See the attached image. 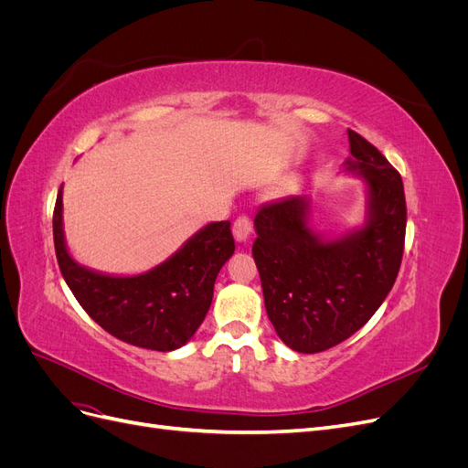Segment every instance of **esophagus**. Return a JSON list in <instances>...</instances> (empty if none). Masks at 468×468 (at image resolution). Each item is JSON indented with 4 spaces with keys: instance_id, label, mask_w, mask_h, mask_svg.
I'll return each mask as SVG.
<instances>
[{
    "instance_id": "1",
    "label": "esophagus",
    "mask_w": 468,
    "mask_h": 468,
    "mask_svg": "<svg viewBox=\"0 0 468 468\" xmlns=\"http://www.w3.org/2000/svg\"><path fill=\"white\" fill-rule=\"evenodd\" d=\"M232 232L236 242H248L251 236V220L248 217H238L232 226Z\"/></svg>"
}]
</instances>
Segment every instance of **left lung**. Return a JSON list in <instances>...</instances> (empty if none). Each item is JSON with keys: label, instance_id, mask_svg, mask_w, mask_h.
I'll return each mask as SVG.
<instances>
[{"label": "left lung", "instance_id": "8db88e82", "mask_svg": "<svg viewBox=\"0 0 468 468\" xmlns=\"http://www.w3.org/2000/svg\"><path fill=\"white\" fill-rule=\"evenodd\" d=\"M349 158L342 174L365 189L363 222L342 234L314 229L310 195L258 210L256 260L267 316L281 342L320 353L369 322L399 275L406 199L402 177L371 143L347 129Z\"/></svg>", "mask_w": 468, "mask_h": 468}]
</instances>
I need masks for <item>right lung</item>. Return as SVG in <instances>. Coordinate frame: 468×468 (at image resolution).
<instances>
[{
	"label": "right lung",
	"mask_w": 468,
	"mask_h": 468,
	"mask_svg": "<svg viewBox=\"0 0 468 468\" xmlns=\"http://www.w3.org/2000/svg\"><path fill=\"white\" fill-rule=\"evenodd\" d=\"M52 232L62 277L81 308L121 342L154 351H176L199 330L212 303L217 275L234 253L230 222L220 220L205 224L148 271H97L69 253L62 187L56 197Z\"/></svg>",
	"instance_id": "add662e5"
}]
</instances>
